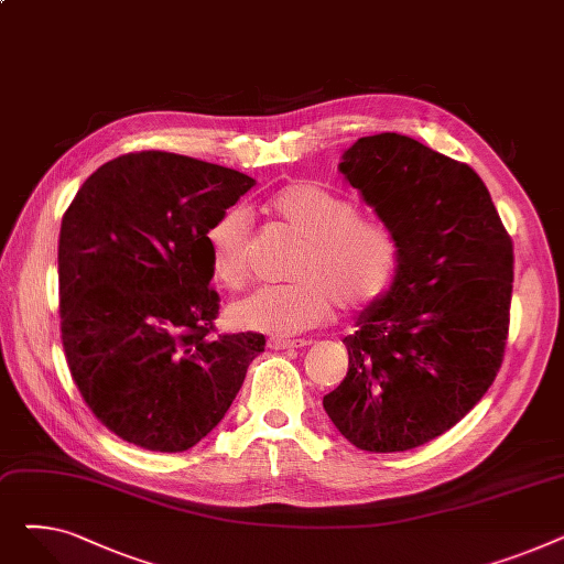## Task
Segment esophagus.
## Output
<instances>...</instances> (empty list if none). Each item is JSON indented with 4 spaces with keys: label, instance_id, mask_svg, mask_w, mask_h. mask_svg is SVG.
<instances>
[{
    "label": "esophagus",
    "instance_id": "34e87169",
    "mask_svg": "<svg viewBox=\"0 0 564 564\" xmlns=\"http://www.w3.org/2000/svg\"><path fill=\"white\" fill-rule=\"evenodd\" d=\"M311 340H306V338H300V340H294V338H270V340H267L270 349H294V347H304Z\"/></svg>",
    "mask_w": 564,
    "mask_h": 564
}]
</instances>
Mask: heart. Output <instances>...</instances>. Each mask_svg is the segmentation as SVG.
<instances>
[{
	"instance_id": "b5f03b06",
	"label": "heart",
	"mask_w": 564,
	"mask_h": 564,
	"mask_svg": "<svg viewBox=\"0 0 564 564\" xmlns=\"http://www.w3.org/2000/svg\"><path fill=\"white\" fill-rule=\"evenodd\" d=\"M270 213L302 237L283 285H267L230 306L237 327L290 336L327 319L338 304L345 313L372 306L393 281L400 245L395 232L359 215L347 196L317 183L281 187ZM205 251L217 283L240 290L249 281L251 219L242 205L226 207L207 226Z\"/></svg>"
}]
</instances>
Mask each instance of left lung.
<instances>
[{"mask_svg":"<svg viewBox=\"0 0 564 564\" xmlns=\"http://www.w3.org/2000/svg\"><path fill=\"white\" fill-rule=\"evenodd\" d=\"M340 171L400 245L391 290L345 336L349 366L322 404L368 453L448 432L494 383L510 334L514 247L482 177L421 141L381 132Z\"/></svg>","mask_w":564,"mask_h":564,"instance_id":"obj_1","label":"left lung"}]
</instances>
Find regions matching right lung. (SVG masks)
Listing matches in <instances>:
<instances>
[{
	"mask_svg": "<svg viewBox=\"0 0 564 564\" xmlns=\"http://www.w3.org/2000/svg\"><path fill=\"white\" fill-rule=\"evenodd\" d=\"M253 177L164 151L102 164L58 235V313L73 381L94 416L139 448L183 453L210 434L264 351L217 334L203 235Z\"/></svg>",
	"mask_w": 564,
	"mask_h": 564,
	"instance_id": "add662e5",
	"label": "right lung"
}]
</instances>
